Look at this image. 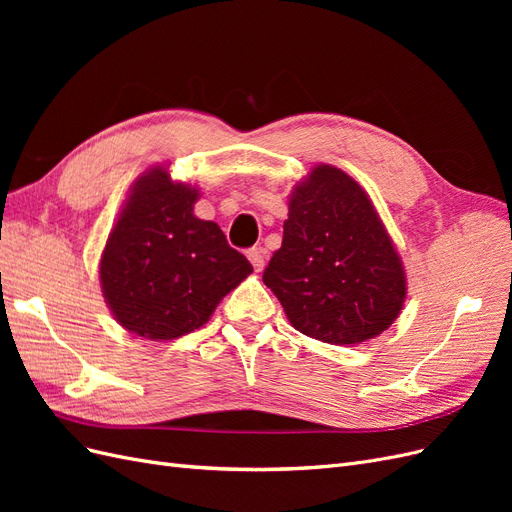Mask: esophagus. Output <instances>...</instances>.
Masks as SVG:
<instances>
[{"label": "esophagus", "instance_id": "34e87169", "mask_svg": "<svg viewBox=\"0 0 512 512\" xmlns=\"http://www.w3.org/2000/svg\"><path fill=\"white\" fill-rule=\"evenodd\" d=\"M247 258H250L256 273H260L262 269H265V258L267 256H265V250H262V247H252V250L247 252Z\"/></svg>", "mask_w": 512, "mask_h": 512}]
</instances>
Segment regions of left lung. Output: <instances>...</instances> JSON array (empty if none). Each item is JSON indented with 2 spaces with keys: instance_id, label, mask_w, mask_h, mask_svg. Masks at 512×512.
I'll return each instance as SVG.
<instances>
[{
  "instance_id": "8db88e82",
  "label": "left lung",
  "mask_w": 512,
  "mask_h": 512,
  "mask_svg": "<svg viewBox=\"0 0 512 512\" xmlns=\"http://www.w3.org/2000/svg\"><path fill=\"white\" fill-rule=\"evenodd\" d=\"M290 324L324 344L386 331L406 301V273L367 192L318 164L294 188L282 247L262 273Z\"/></svg>"
}]
</instances>
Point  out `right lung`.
Masks as SVG:
<instances>
[{"mask_svg": "<svg viewBox=\"0 0 512 512\" xmlns=\"http://www.w3.org/2000/svg\"><path fill=\"white\" fill-rule=\"evenodd\" d=\"M198 190L162 166L136 179L100 258L104 301L123 329L153 342L200 329L252 265L222 228L198 220Z\"/></svg>", "mask_w": 512, "mask_h": 512, "instance_id": "right-lung-1", "label": "right lung"}]
</instances>
